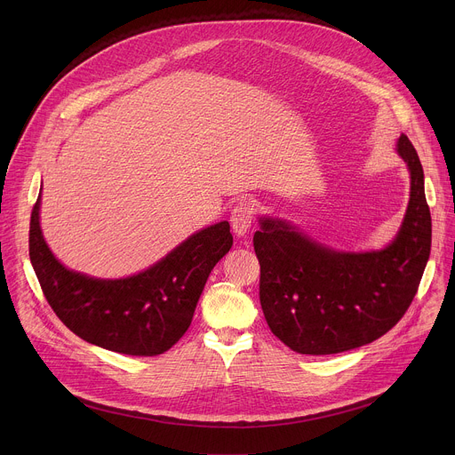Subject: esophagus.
Segmentation results:
<instances>
[{"mask_svg":"<svg viewBox=\"0 0 455 455\" xmlns=\"http://www.w3.org/2000/svg\"><path fill=\"white\" fill-rule=\"evenodd\" d=\"M253 216H255V205L251 202L237 204L230 214V223L234 232L237 235H244L253 223Z\"/></svg>","mask_w":455,"mask_h":455,"instance_id":"obj_1","label":"esophagus"}]
</instances>
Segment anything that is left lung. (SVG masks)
Instances as JSON below:
<instances>
[{"mask_svg": "<svg viewBox=\"0 0 455 455\" xmlns=\"http://www.w3.org/2000/svg\"><path fill=\"white\" fill-rule=\"evenodd\" d=\"M411 202L396 239L378 251H337L281 220L253 234L261 265L259 299L272 333L300 355H335L393 330L418 293L432 243L423 167L402 135Z\"/></svg>", "mask_w": 455, "mask_h": 455, "instance_id": "obj_1", "label": "left lung"}]
</instances>
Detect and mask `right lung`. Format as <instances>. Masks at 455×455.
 <instances>
[{"mask_svg":"<svg viewBox=\"0 0 455 455\" xmlns=\"http://www.w3.org/2000/svg\"><path fill=\"white\" fill-rule=\"evenodd\" d=\"M41 194L32 209L28 251L59 320L83 340L132 356H156L188 330L205 283L232 246L228 221L216 223L139 275L104 281L64 268L43 239Z\"/></svg>","mask_w":455,"mask_h":455,"instance_id":"1","label":"right lung"}]
</instances>
